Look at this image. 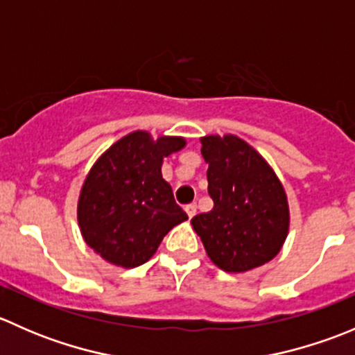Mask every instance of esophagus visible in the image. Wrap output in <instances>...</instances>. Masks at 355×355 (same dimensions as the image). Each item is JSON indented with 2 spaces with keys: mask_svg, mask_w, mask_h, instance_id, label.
<instances>
[{
  "mask_svg": "<svg viewBox=\"0 0 355 355\" xmlns=\"http://www.w3.org/2000/svg\"><path fill=\"white\" fill-rule=\"evenodd\" d=\"M185 213L189 214V218L196 216V213H198V204H196V202L187 204V206H185Z\"/></svg>",
  "mask_w": 355,
  "mask_h": 355,
  "instance_id": "34e87169",
  "label": "esophagus"
}]
</instances>
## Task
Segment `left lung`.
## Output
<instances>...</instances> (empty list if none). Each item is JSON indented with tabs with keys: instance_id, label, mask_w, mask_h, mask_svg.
I'll return each instance as SVG.
<instances>
[{
	"instance_id": "1",
	"label": "left lung",
	"mask_w": 355,
	"mask_h": 355,
	"mask_svg": "<svg viewBox=\"0 0 355 355\" xmlns=\"http://www.w3.org/2000/svg\"><path fill=\"white\" fill-rule=\"evenodd\" d=\"M213 209L192 227L207 256L225 271L252 270L280 252L288 232L284 187L266 161L235 135L200 139Z\"/></svg>"
}]
</instances>
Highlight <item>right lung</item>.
<instances>
[{
    "instance_id": "right-lung-1",
    "label": "right lung",
    "mask_w": 355,
    "mask_h": 355,
    "mask_svg": "<svg viewBox=\"0 0 355 355\" xmlns=\"http://www.w3.org/2000/svg\"><path fill=\"white\" fill-rule=\"evenodd\" d=\"M184 146L180 137L153 141L146 132H134L89 171L78 199V225L87 245L106 261L123 268L146 263L164 235L187 220L161 177L163 157Z\"/></svg>"
}]
</instances>
